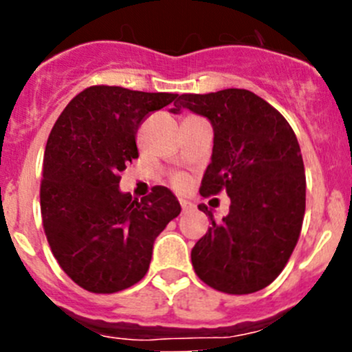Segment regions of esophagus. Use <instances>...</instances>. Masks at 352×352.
Instances as JSON below:
<instances>
[{"instance_id": "obj_1", "label": "esophagus", "mask_w": 352, "mask_h": 352, "mask_svg": "<svg viewBox=\"0 0 352 352\" xmlns=\"http://www.w3.org/2000/svg\"><path fill=\"white\" fill-rule=\"evenodd\" d=\"M180 206H182V212H189L190 209H192V204H190L189 201H180Z\"/></svg>"}]
</instances>
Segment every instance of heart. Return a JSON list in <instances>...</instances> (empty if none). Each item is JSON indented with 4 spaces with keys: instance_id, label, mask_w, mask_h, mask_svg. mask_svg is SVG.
I'll use <instances>...</instances> for the list:
<instances>
[{
    "instance_id": "b5f03b06",
    "label": "heart",
    "mask_w": 352,
    "mask_h": 352,
    "mask_svg": "<svg viewBox=\"0 0 352 352\" xmlns=\"http://www.w3.org/2000/svg\"><path fill=\"white\" fill-rule=\"evenodd\" d=\"M173 184H175V187L182 189V187H186V184H187V177L186 175H177L175 179H173Z\"/></svg>"
}]
</instances>
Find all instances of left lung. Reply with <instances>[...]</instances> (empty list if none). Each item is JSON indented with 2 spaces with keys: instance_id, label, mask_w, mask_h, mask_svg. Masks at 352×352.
<instances>
[{
  "instance_id": "left-lung-1",
  "label": "left lung",
  "mask_w": 352,
  "mask_h": 352,
  "mask_svg": "<svg viewBox=\"0 0 352 352\" xmlns=\"http://www.w3.org/2000/svg\"><path fill=\"white\" fill-rule=\"evenodd\" d=\"M173 105L170 112L189 109L212 124L201 196L226 190L232 199L221 223L199 206L212 226L190 252L194 271L223 293H255L281 274L303 225L307 182L294 131L264 98L242 88L184 94Z\"/></svg>"
}]
</instances>
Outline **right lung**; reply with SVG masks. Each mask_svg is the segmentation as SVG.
Returning <instances> with one entry per match:
<instances>
[{"mask_svg": "<svg viewBox=\"0 0 352 352\" xmlns=\"http://www.w3.org/2000/svg\"><path fill=\"white\" fill-rule=\"evenodd\" d=\"M175 98L95 85L66 105L49 134L42 225L63 271L90 293H117L141 281L155 239L180 214L179 201L163 186L141 201L119 190V173L140 156L141 122Z\"/></svg>", "mask_w": 352, "mask_h": 352, "instance_id": "1", "label": "right lung"}]
</instances>
